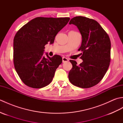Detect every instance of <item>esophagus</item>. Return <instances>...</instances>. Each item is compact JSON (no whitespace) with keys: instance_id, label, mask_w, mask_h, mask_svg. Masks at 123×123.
<instances>
[{"instance_id":"obj_1","label":"esophagus","mask_w":123,"mask_h":123,"mask_svg":"<svg viewBox=\"0 0 123 123\" xmlns=\"http://www.w3.org/2000/svg\"><path fill=\"white\" fill-rule=\"evenodd\" d=\"M68 61H69V60L67 58H66V57H62V62H63V63H64V62H68Z\"/></svg>"}]
</instances>
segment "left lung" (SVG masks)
<instances>
[{"mask_svg":"<svg viewBox=\"0 0 123 123\" xmlns=\"http://www.w3.org/2000/svg\"><path fill=\"white\" fill-rule=\"evenodd\" d=\"M77 26L82 35V43L78 51L83 62L72 64L69 79L72 85L89 88L100 81L107 71L111 62V43L108 34L95 20L83 16L74 17L69 24Z\"/></svg>","mask_w":123,"mask_h":123,"instance_id":"1","label":"left lung"}]
</instances>
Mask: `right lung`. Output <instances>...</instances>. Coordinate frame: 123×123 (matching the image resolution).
Wrapping results in <instances>:
<instances>
[{"mask_svg":"<svg viewBox=\"0 0 123 123\" xmlns=\"http://www.w3.org/2000/svg\"><path fill=\"white\" fill-rule=\"evenodd\" d=\"M69 17H38L17 31L14 38L13 61L18 76L25 85L33 88L48 86L62 62L59 55L43 56L45 45L53 44L55 37L68 23Z\"/></svg>","mask_w":123,"mask_h":123,"instance_id":"right-lung-1","label":"right lung"}]
</instances>
